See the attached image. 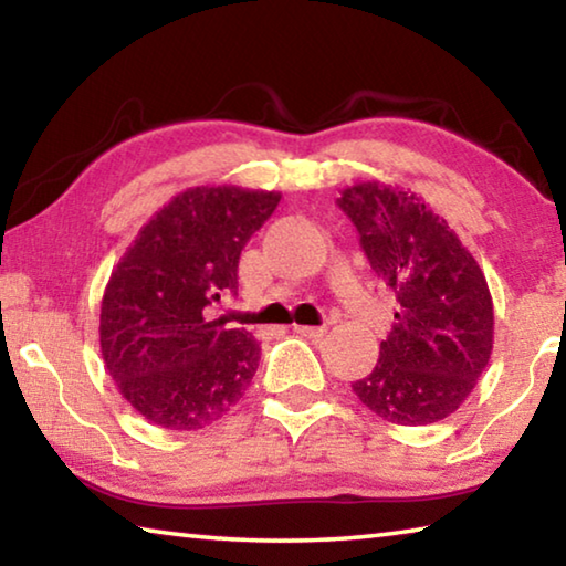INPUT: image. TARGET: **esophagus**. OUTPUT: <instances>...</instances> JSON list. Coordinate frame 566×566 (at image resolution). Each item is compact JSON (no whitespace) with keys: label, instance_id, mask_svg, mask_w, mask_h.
Masks as SVG:
<instances>
[{"label":"esophagus","instance_id":"esophagus-1","mask_svg":"<svg viewBox=\"0 0 566 566\" xmlns=\"http://www.w3.org/2000/svg\"><path fill=\"white\" fill-rule=\"evenodd\" d=\"M294 332L306 339H322L324 334H327L324 327H306V324H294Z\"/></svg>","mask_w":566,"mask_h":566}]
</instances>
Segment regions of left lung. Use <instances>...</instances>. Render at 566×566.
<instances>
[{
	"label": "left lung",
	"instance_id": "obj_1",
	"mask_svg": "<svg viewBox=\"0 0 566 566\" xmlns=\"http://www.w3.org/2000/svg\"><path fill=\"white\" fill-rule=\"evenodd\" d=\"M337 205L399 302L375 369L354 381V395L391 424H434L462 407L490 364L494 306L484 272L415 191L359 181Z\"/></svg>",
	"mask_w": 566,
	"mask_h": 566
}]
</instances>
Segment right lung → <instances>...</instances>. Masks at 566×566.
<instances>
[{"label": "right lung", "instance_id": "1", "mask_svg": "<svg viewBox=\"0 0 566 566\" xmlns=\"http://www.w3.org/2000/svg\"><path fill=\"white\" fill-rule=\"evenodd\" d=\"M280 199L232 185L179 191L114 266L99 314L104 367L151 424L191 432L244 397L260 342L209 310L237 294L239 254Z\"/></svg>", "mask_w": 566, "mask_h": 566}]
</instances>
